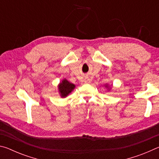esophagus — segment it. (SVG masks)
Returning <instances> with one entry per match:
<instances>
[{
    "mask_svg": "<svg viewBox=\"0 0 159 159\" xmlns=\"http://www.w3.org/2000/svg\"><path fill=\"white\" fill-rule=\"evenodd\" d=\"M84 82H85V83H90V80L89 79H85L84 80Z\"/></svg>",
    "mask_w": 159,
    "mask_h": 159,
    "instance_id": "34e87169",
    "label": "esophagus"
}]
</instances>
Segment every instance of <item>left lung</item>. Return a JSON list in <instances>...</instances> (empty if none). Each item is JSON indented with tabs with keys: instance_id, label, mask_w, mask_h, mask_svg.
Masks as SVG:
<instances>
[{
	"instance_id": "left-lung-1",
	"label": "left lung",
	"mask_w": 159,
	"mask_h": 159,
	"mask_svg": "<svg viewBox=\"0 0 159 159\" xmlns=\"http://www.w3.org/2000/svg\"><path fill=\"white\" fill-rule=\"evenodd\" d=\"M105 87L107 88H108V90H111V88H110V86H109V85H105Z\"/></svg>"
}]
</instances>
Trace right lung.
Here are the masks:
<instances>
[{
  "instance_id": "add662e5",
  "label": "right lung",
  "mask_w": 159,
  "mask_h": 159,
  "mask_svg": "<svg viewBox=\"0 0 159 159\" xmlns=\"http://www.w3.org/2000/svg\"><path fill=\"white\" fill-rule=\"evenodd\" d=\"M75 87L76 85L73 83H70L66 79H63L58 85V91L61 98H64L68 96L74 90Z\"/></svg>"
}]
</instances>
